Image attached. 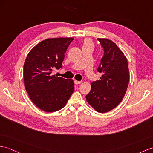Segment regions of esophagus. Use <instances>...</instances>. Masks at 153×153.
Listing matches in <instances>:
<instances>
[{
	"label": "esophagus",
	"instance_id": "34e87169",
	"mask_svg": "<svg viewBox=\"0 0 153 153\" xmlns=\"http://www.w3.org/2000/svg\"><path fill=\"white\" fill-rule=\"evenodd\" d=\"M74 84H81L82 83V81H78V80H74Z\"/></svg>",
	"mask_w": 153,
	"mask_h": 153
}]
</instances>
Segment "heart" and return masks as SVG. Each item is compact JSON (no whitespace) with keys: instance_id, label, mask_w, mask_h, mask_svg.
Wrapping results in <instances>:
<instances>
[{"instance_id":"b5f03b06","label":"heart","mask_w":153,"mask_h":153,"mask_svg":"<svg viewBox=\"0 0 153 153\" xmlns=\"http://www.w3.org/2000/svg\"><path fill=\"white\" fill-rule=\"evenodd\" d=\"M88 45H91V41L89 40V39H85V40L84 41V46Z\"/></svg>"}]
</instances>
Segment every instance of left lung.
<instances>
[{
  "instance_id": "1",
  "label": "left lung",
  "mask_w": 153,
  "mask_h": 153,
  "mask_svg": "<svg viewBox=\"0 0 153 153\" xmlns=\"http://www.w3.org/2000/svg\"><path fill=\"white\" fill-rule=\"evenodd\" d=\"M104 55L97 68L102 73L99 80L91 84L85 96L87 102L99 113H106L117 106L124 97L130 75L127 59L112 41L98 38Z\"/></svg>"
}]
</instances>
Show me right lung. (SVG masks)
Instances as JSON below:
<instances>
[{
  "label": "right lung",
  "instance_id": "right-lung-1",
  "mask_svg": "<svg viewBox=\"0 0 153 153\" xmlns=\"http://www.w3.org/2000/svg\"><path fill=\"white\" fill-rule=\"evenodd\" d=\"M73 38L46 39L29 52L23 67L26 91L39 109L54 112L64 108L74 89V82L53 75L62 68L65 53Z\"/></svg>",
  "mask_w": 153,
  "mask_h": 153
}]
</instances>
